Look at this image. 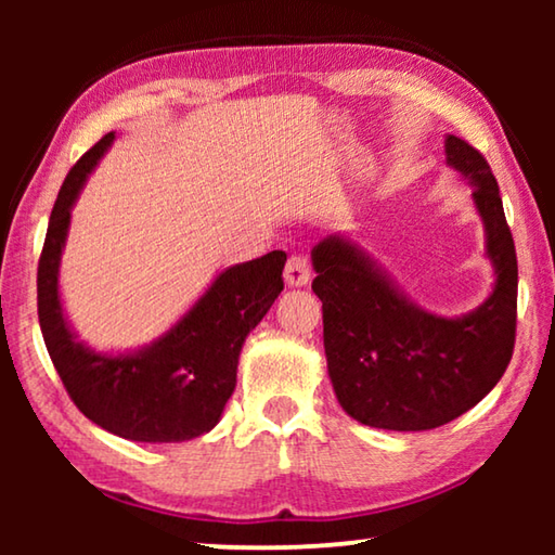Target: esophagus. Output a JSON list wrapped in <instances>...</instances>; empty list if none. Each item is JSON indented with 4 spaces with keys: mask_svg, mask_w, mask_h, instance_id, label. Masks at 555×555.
<instances>
[{
    "mask_svg": "<svg viewBox=\"0 0 555 555\" xmlns=\"http://www.w3.org/2000/svg\"><path fill=\"white\" fill-rule=\"evenodd\" d=\"M284 281L291 288H304L311 284V264H308L306 257H291L284 269Z\"/></svg>",
    "mask_w": 555,
    "mask_h": 555,
    "instance_id": "1",
    "label": "esophagus"
}]
</instances>
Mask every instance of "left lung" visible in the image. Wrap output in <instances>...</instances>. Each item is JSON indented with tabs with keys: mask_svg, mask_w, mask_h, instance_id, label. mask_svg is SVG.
Wrapping results in <instances>:
<instances>
[{
	"mask_svg": "<svg viewBox=\"0 0 555 555\" xmlns=\"http://www.w3.org/2000/svg\"><path fill=\"white\" fill-rule=\"evenodd\" d=\"M446 164L473 188L492 264L490 296L473 311L421 308L347 232L315 244L327 377L347 416L384 430H428L463 416L502 379L516 331V251L500 185L477 149L446 137Z\"/></svg>",
	"mask_w": 555,
	"mask_h": 555,
	"instance_id": "1",
	"label": "left lung"
}]
</instances>
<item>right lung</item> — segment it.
Listing matches in <instances>:
<instances>
[{
  "mask_svg": "<svg viewBox=\"0 0 555 555\" xmlns=\"http://www.w3.org/2000/svg\"><path fill=\"white\" fill-rule=\"evenodd\" d=\"M115 142L109 131L70 168L53 205L39 261V323L53 367L86 416L137 443H183L208 434L237 384L242 345L274 306L284 251L222 269L156 340L100 352L82 343L61 300V257L82 185Z\"/></svg>",
  "mask_w": 555,
  "mask_h": 555,
  "instance_id": "right-lung-1",
  "label": "right lung"
}]
</instances>
